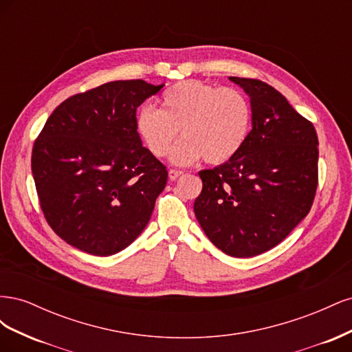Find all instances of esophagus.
Listing matches in <instances>:
<instances>
[{"mask_svg":"<svg viewBox=\"0 0 352 352\" xmlns=\"http://www.w3.org/2000/svg\"><path fill=\"white\" fill-rule=\"evenodd\" d=\"M182 175H184L182 170H176V168H170L168 170V179L170 180H176L177 177H180Z\"/></svg>","mask_w":352,"mask_h":352,"instance_id":"esophagus-1","label":"esophagus"}]
</instances>
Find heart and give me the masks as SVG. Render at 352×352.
Returning a JSON list of instances; mask_svg holds the SVG:
<instances>
[{"instance_id": "b5f03b06", "label": "heart", "mask_w": 352, "mask_h": 352, "mask_svg": "<svg viewBox=\"0 0 352 352\" xmlns=\"http://www.w3.org/2000/svg\"><path fill=\"white\" fill-rule=\"evenodd\" d=\"M252 122L248 98L235 88L184 80L168 88L160 110L145 107L136 117V131L154 157H166L177 135L185 140L172 151L176 164H192L201 157L223 164L247 142Z\"/></svg>"}]
</instances>
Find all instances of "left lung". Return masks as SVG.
I'll return each instance as SVG.
<instances>
[{
	"label": "left lung",
	"mask_w": 352,
	"mask_h": 352,
	"mask_svg": "<svg viewBox=\"0 0 352 352\" xmlns=\"http://www.w3.org/2000/svg\"><path fill=\"white\" fill-rule=\"evenodd\" d=\"M248 94L252 129L241 151L201 170L194 211L202 230L230 257L280 243L310 211L318 184L314 126L283 95L257 79L229 78Z\"/></svg>",
	"instance_id": "1"
}]
</instances>
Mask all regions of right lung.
<instances>
[{"instance_id": "obj_1", "label": "right lung", "mask_w": 352, "mask_h": 352, "mask_svg": "<svg viewBox=\"0 0 352 352\" xmlns=\"http://www.w3.org/2000/svg\"><path fill=\"white\" fill-rule=\"evenodd\" d=\"M163 87L109 82L48 117L32 150V175L48 225L72 247L107 257L150 221L167 170L142 146L136 109Z\"/></svg>"}]
</instances>
